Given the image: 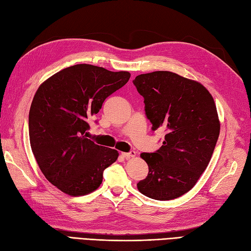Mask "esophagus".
<instances>
[{"mask_svg":"<svg viewBox=\"0 0 251 251\" xmlns=\"http://www.w3.org/2000/svg\"><path fill=\"white\" fill-rule=\"evenodd\" d=\"M122 155H124L126 158H130L136 155V152L134 150H131L130 152H122Z\"/></svg>","mask_w":251,"mask_h":251,"instance_id":"obj_1","label":"esophagus"}]
</instances>
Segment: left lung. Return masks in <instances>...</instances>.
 Segmentation results:
<instances>
[{"mask_svg": "<svg viewBox=\"0 0 251 251\" xmlns=\"http://www.w3.org/2000/svg\"><path fill=\"white\" fill-rule=\"evenodd\" d=\"M133 84L144 97L152 131L165 130L158 150L140 154L148 164L138 191L155 200H172L196 184L209 165L219 135L213 97L198 82L169 71L139 75Z\"/></svg>", "mask_w": 251, "mask_h": 251, "instance_id": "8db88e82", "label": "left lung"}]
</instances>
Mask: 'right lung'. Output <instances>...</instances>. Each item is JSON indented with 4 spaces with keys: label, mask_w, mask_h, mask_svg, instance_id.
<instances>
[{
    "label": "right lung",
    "mask_w": 251,
    "mask_h": 251,
    "mask_svg": "<svg viewBox=\"0 0 251 251\" xmlns=\"http://www.w3.org/2000/svg\"><path fill=\"white\" fill-rule=\"evenodd\" d=\"M127 71L79 64L55 73L36 91L28 116L34 156L49 182L70 196L100 186L118 151L86 138L88 119L129 81Z\"/></svg>",
    "instance_id": "right-lung-1"
}]
</instances>
